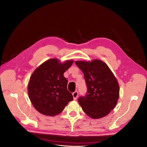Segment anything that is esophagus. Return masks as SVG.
I'll return each mask as SVG.
<instances>
[{"instance_id": "obj_1", "label": "esophagus", "mask_w": 147, "mask_h": 147, "mask_svg": "<svg viewBox=\"0 0 147 147\" xmlns=\"http://www.w3.org/2000/svg\"><path fill=\"white\" fill-rule=\"evenodd\" d=\"M72 95H73V97H74V100H76L78 96V92L76 91L75 92H74L73 94H72Z\"/></svg>"}]
</instances>
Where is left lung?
<instances>
[{
  "label": "left lung",
  "instance_id": "8db88e82",
  "mask_svg": "<svg viewBox=\"0 0 147 147\" xmlns=\"http://www.w3.org/2000/svg\"><path fill=\"white\" fill-rule=\"evenodd\" d=\"M75 63L82 71L88 88L85 96L78 99L82 110L93 119L107 115L116 106L119 98V87L114 75L100 60Z\"/></svg>",
  "mask_w": 147,
  "mask_h": 147
}]
</instances>
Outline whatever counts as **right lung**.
Listing matches in <instances>:
<instances>
[{"label": "right lung", "mask_w": 147, "mask_h": 147, "mask_svg": "<svg viewBox=\"0 0 147 147\" xmlns=\"http://www.w3.org/2000/svg\"><path fill=\"white\" fill-rule=\"evenodd\" d=\"M74 61L60 63L53 58L43 62L32 74L28 84V95L34 108L48 116L58 115L64 109L73 96L67 89L64 72Z\"/></svg>", "instance_id": "add662e5"}]
</instances>
